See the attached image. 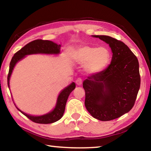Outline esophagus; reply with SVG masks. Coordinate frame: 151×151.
Segmentation results:
<instances>
[{
    "instance_id": "obj_1",
    "label": "esophagus",
    "mask_w": 151,
    "mask_h": 151,
    "mask_svg": "<svg viewBox=\"0 0 151 151\" xmlns=\"http://www.w3.org/2000/svg\"><path fill=\"white\" fill-rule=\"evenodd\" d=\"M82 83H83V80H82L81 78H78L76 80V84L77 85H81Z\"/></svg>"
}]
</instances>
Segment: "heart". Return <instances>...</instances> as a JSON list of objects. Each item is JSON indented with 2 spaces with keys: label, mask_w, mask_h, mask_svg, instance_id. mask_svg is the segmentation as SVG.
Segmentation results:
<instances>
[{
  "label": "heart",
  "mask_w": 151,
  "mask_h": 151,
  "mask_svg": "<svg viewBox=\"0 0 151 151\" xmlns=\"http://www.w3.org/2000/svg\"><path fill=\"white\" fill-rule=\"evenodd\" d=\"M111 55L105 47L96 48L84 46L78 48L74 54L76 63L85 65V69L89 73H95L106 67L110 60Z\"/></svg>",
  "instance_id": "obj_1"
}]
</instances>
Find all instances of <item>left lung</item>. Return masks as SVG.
Here are the masks:
<instances>
[{
    "label": "left lung",
    "instance_id": "left-lung-1",
    "mask_svg": "<svg viewBox=\"0 0 151 151\" xmlns=\"http://www.w3.org/2000/svg\"><path fill=\"white\" fill-rule=\"evenodd\" d=\"M111 48V63L106 69L84 81L86 109L102 121L114 120L131 111L140 85L139 64L129 48L114 38L93 35Z\"/></svg>",
    "mask_w": 151,
    "mask_h": 151
}]
</instances>
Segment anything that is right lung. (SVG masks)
Segmentation results:
<instances>
[{
	"label": "right lung",
	"instance_id": "right-lung-1",
	"mask_svg": "<svg viewBox=\"0 0 151 151\" xmlns=\"http://www.w3.org/2000/svg\"><path fill=\"white\" fill-rule=\"evenodd\" d=\"M60 45H58L56 43L50 40L37 39L30 42L22 47L21 49L15 53L12 57L11 63H10L9 71L7 76V83L9 88V79L12 70L16 63L23 58L25 56L31 54H37V53H45V54H58L60 52ZM75 83H73L69 86L61 91L58 96L57 105L55 109L49 113L42 116H34L27 114L17 108L19 111L22 112L24 116H26L30 121L39 124H50L55 122L61 119L65 110V106L68 97L70 93L75 88Z\"/></svg>",
	"mask_w": 151,
	"mask_h": 151
}]
</instances>
